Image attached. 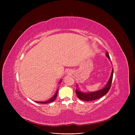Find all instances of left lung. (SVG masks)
I'll list each match as a JSON object with an SVG mask.
<instances>
[{
	"instance_id": "8db88e82",
	"label": "left lung",
	"mask_w": 135,
	"mask_h": 135,
	"mask_svg": "<svg viewBox=\"0 0 135 135\" xmlns=\"http://www.w3.org/2000/svg\"><path fill=\"white\" fill-rule=\"evenodd\" d=\"M105 55L108 59H110L108 52H107ZM113 69H112V72L111 73V75H110V77L109 78V80L108 82L107 83V85H106L105 86L103 89H102L100 90L95 91V92H91V93H84L76 89L75 90V92H76V94L77 97H78L80 100L85 101H94V100H97V99L102 97L109 91V90L111 87L112 82V80H113Z\"/></svg>"
}]
</instances>
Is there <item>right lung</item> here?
Wrapping results in <instances>:
<instances>
[{
    "label": "right lung",
    "instance_id": "add662e5",
    "mask_svg": "<svg viewBox=\"0 0 135 135\" xmlns=\"http://www.w3.org/2000/svg\"><path fill=\"white\" fill-rule=\"evenodd\" d=\"M62 81V80H61ZM58 90H57V91L56 92V93L55 94V95H54V96L52 97H51L50 99H49V100H48V101H45V102H37V103H43V104H46V103H50V102H53L54 101H55V99L56 98V97H57V93H58Z\"/></svg>",
    "mask_w": 135,
    "mask_h": 135
}]
</instances>
